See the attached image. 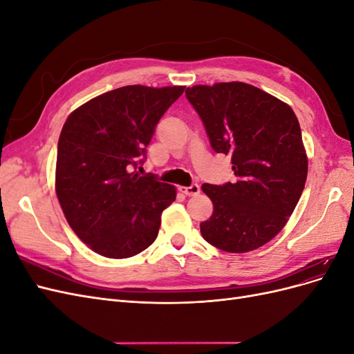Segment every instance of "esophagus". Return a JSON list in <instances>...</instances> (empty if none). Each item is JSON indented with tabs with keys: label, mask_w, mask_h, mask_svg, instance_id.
I'll return each instance as SVG.
<instances>
[{
	"label": "esophagus",
	"mask_w": 354,
	"mask_h": 354,
	"mask_svg": "<svg viewBox=\"0 0 354 354\" xmlns=\"http://www.w3.org/2000/svg\"><path fill=\"white\" fill-rule=\"evenodd\" d=\"M180 190L183 192V194H185L186 196H195V195H198L199 192H201V187H199V185L194 183V185H190V186H185V187H181Z\"/></svg>",
	"instance_id": "obj_1"
}]
</instances>
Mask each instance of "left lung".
Segmentation results:
<instances>
[{"label":"left lung","mask_w":354,"mask_h":354,"mask_svg":"<svg viewBox=\"0 0 354 354\" xmlns=\"http://www.w3.org/2000/svg\"><path fill=\"white\" fill-rule=\"evenodd\" d=\"M186 97L238 177L202 185L214 205L202 236L226 252L260 248L283 229L304 190L308 160L297 116L274 95L238 81L195 85Z\"/></svg>","instance_id":"8db88e82"}]
</instances>
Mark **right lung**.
I'll use <instances>...</instances> for the list:
<instances>
[{"label": "right lung", "instance_id": "obj_1", "mask_svg": "<svg viewBox=\"0 0 354 354\" xmlns=\"http://www.w3.org/2000/svg\"><path fill=\"white\" fill-rule=\"evenodd\" d=\"M183 85H127L75 109L57 145L56 195L75 234L108 259H128L151 246L176 187L133 168Z\"/></svg>", "mask_w": 354, "mask_h": 354}]
</instances>
